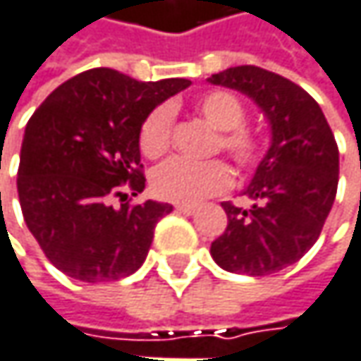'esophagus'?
<instances>
[{"label":"esophagus","instance_id":"obj_1","mask_svg":"<svg viewBox=\"0 0 361 361\" xmlns=\"http://www.w3.org/2000/svg\"><path fill=\"white\" fill-rule=\"evenodd\" d=\"M176 212L185 214V216H193L195 212H197V207L195 205H187V203H180V205H176Z\"/></svg>","mask_w":361,"mask_h":361}]
</instances>
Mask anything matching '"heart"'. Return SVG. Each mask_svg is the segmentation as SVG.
<instances>
[{"label":"heart","instance_id":"b5f03b06","mask_svg":"<svg viewBox=\"0 0 361 361\" xmlns=\"http://www.w3.org/2000/svg\"><path fill=\"white\" fill-rule=\"evenodd\" d=\"M195 111L205 123L218 129L216 149L230 156L240 168L255 166L261 160L263 143L257 131L243 125L246 121V106L243 100L228 90H212L195 100ZM174 113L162 104L143 118L140 129V147L147 158L164 156L172 142ZM232 183V172L226 162H189L172 158L154 170L152 189L160 199L174 203H199L212 195L221 193Z\"/></svg>","mask_w":361,"mask_h":361}]
</instances>
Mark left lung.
<instances>
[{
  "label": "left lung",
  "mask_w": 361,
  "mask_h": 361,
  "mask_svg": "<svg viewBox=\"0 0 361 361\" xmlns=\"http://www.w3.org/2000/svg\"><path fill=\"white\" fill-rule=\"evenodd\" d=\"M212 84L250 96L271 125V147L245 193L252 205L221 203L228 226L212 243L221 269L269 275L300 261L321 236L339 180V149L319 102L257 65L214 73Z\"/></svg>",
  "instance_id": "obj_1"
}]
</instances>
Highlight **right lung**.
I'll list each match as a JSON object with an SVG mask.
<instances>
[{
    "instance_id": "add662e5",
    "label": "right lung",
    "mask_w": 361,
    "mask_h": 361,
    "mask_svg": "<svg viewBox=\"0 0 361 361\" xmlns=\"http://www.w3.org/2000/svg\"><path fill=\"white\" fill-rule=\"evenodd\" d=\"M191 86L172 78L137 82L94 67L53 90L30 116L20 152L22 216L44 257L65 275L115 281L140 269L154 228L172 205L143 201L111 205L145 189L140 129L160 102Z\"/></svg>"
}]
</instances>
